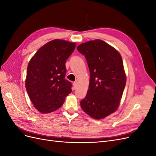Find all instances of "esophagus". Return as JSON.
I'll use <instances>...</instances> for the list:
<instances>
[{"instance_id": "esophagus-1", "label": "esophagus", "mask_w": 156, "mask_h": 156, "mask_svg": "<svg viewBox=\"0 0 156 156\" xmlns=\"http://www.w3.org/2000/svg\"><path fill=\"white\" fill-rule=\"evenodd\" d=\"M73 89L75 90L77 88V83L76 82H75L73 83Z\"/></svg>"}]
</instances>
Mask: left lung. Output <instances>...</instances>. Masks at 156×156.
<instances>
[{"label":"left lung","instance_id":"obj_1","mask_svg":"<svg viewBox=\"0 0 156 156\" xmlns=\"http://www.w3.org/2000/svg\"><path fill=\"white\" fill-rule=\"evenodd\" d=\"M77 49L85 56L90 74L81 107L92 119H103L117 110L123 94L126 75L122 56L115 48L98 39L80 44Z\"/></svg>","mask_w":156,"mask_h":156}]
</instances>
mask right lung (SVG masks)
<instances>
[{"label":"right lung","mask_w":156,"mask_h":156,"mask_svg":"<svg viewBox=\"0 0 156 156\" xmlns=\"http://www.w3.org/2000/svg\"><path fill=\"white\" fill-rule=\"evenodd\" d=\"M75 46V42L51 40L41 47L29 61L27 92L34 107L43 114L58 109L72 92V83L65 79V64Z\"/></svg>","instance_id":"obj_1"}]
</instances>
